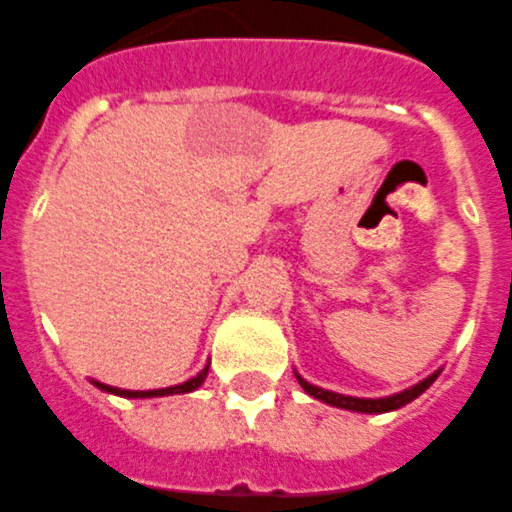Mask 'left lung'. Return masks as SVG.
<instances>
[{
    "label": "left lung",
    "mask_w": 512,
    "mask_h": 512,
    "mask_svg": "<svg viewBox=\"0 0 512 512\" xmlns=\"http://www.w3.org/2000/svg\"><path fill=\"white\" fill-rule=\"evenodd\" d=\"M438 373H441V371L430 373L428 379L417 381L415 386L399 391V394H391V397H379V399H363V397H348V394H337V391H330V389H322V386L309 384L306 379H301L299 373H296V379H299L301 389H304L309 397L319 399V402L332 404V407H340V410L363 412V415H384V412L399 410V407H404V404H410L412 399L420 397L422 391L428 389V386L433 384L435 379H438Z\"/></svg>",
    "instance_id": "obj_1"
}]
</instances>
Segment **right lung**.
I'll return each mask as SVG.
<instances>
[{"label": "right lung", "instance_id": "obj_1", "mask_svg": "<svg viewBox=\"0 0 512 512\" xmlns=\"http://www.w3.org/2000/svg\"><path fill=\"white\" fill-rule=\"evenodd\" d=\"M208 376V366L203 368L198 376H193V379L182 381V384L177 386H167V389H149V391H131V389H118V386H108L102 384V381H92V384L97 386V389L108 391V394H115V397H126V399H151V397H170V394H188V391H195L198 386L206 381Z\"/></svg>", "mask_w": 512, "mask_h": 512}]
</instances>
